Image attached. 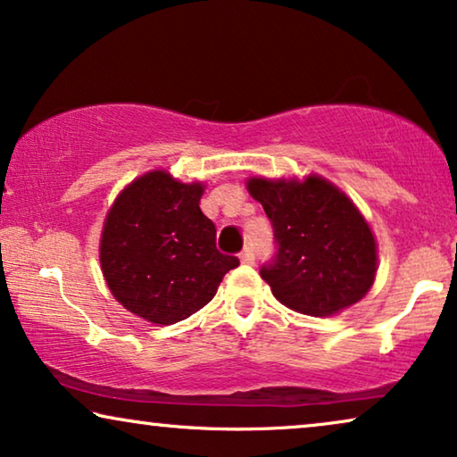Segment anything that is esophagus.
Wrapping results in <instances>:
<instances>
[{
    "label": "esophagus",
    "mask_w": 457,
    "mask_h": 457,
    "mask_svg": "<svg viewBox=\"0 0 457 457\" xmlns=\"http://www.w3.org/2000/svg\"><path fill=\"white\" fill-rule=\"evenodd\" d=\"M239 258H241L243 264H253V249L252 247H245L239 253Z\"/></svg>",
    "instance_id": "1"
}]
</instances>
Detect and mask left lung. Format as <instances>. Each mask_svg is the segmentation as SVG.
Masks as SVG:
<instances>
[{
	"label": "left lung",
	"mask_w": 457,
	"mask_h": 457,
	"mask_svg": "<svg viewBox=\"0 0 457 457\" xmlns=\"http://www.w3.org/2000/svg\"><path fill=\"white\" fill-rule=\"evenodd\" d=\"M247 189L264 205L277 253L262 278L287 308L330 316L360 302L377 274L372 230L345 193L320 177L252 179Z\"/></svg>",
	"instance_id": "1"
}]
</instances>
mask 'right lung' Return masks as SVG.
Returning <instances> with one entry per match:
<instances>
[{
	"label": "right lung",
	"mask_w": 457,
	"mask_h": 457,
	"mask_svg": "<svg viewBox=\"0 0 457 457\" xmlns=\"http://www.w3.org/2000/svg\"><path fill=\"white\" fill-rule=\"evenodd\" d=\"M204 187L164 170L143 174L105 218L99 262L112 295L154 324H174L216 295L239 266L216 249V227L199 210Z\"/></svg>",
	"instance_id": "add662e5"
}]
</instances>
